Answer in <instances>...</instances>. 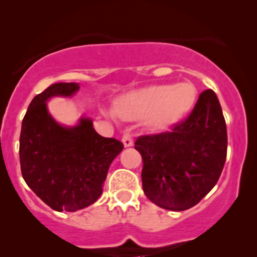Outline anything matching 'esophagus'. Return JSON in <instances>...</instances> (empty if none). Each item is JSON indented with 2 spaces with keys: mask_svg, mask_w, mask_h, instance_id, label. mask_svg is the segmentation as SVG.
Wrapping results in <instances>:
<instances>
[{
  "mask_svg": "<svg viewBox=\"0 0 257 257\" xmlns=\"http://www.w3.org/2000/svg\"><path fill=\"white\" fill-rule=\"evenodd\" d=\"M122 143H123V145L124 147H131V145L134 144V142H133V138H131V135L130 134H124L123 136H122Z\"/></svg>",
  "mask_w": 257,
  "mask_h": 257,
  "instance_id": "obj_1",
  "label": "esophagus"
}]
</instances>
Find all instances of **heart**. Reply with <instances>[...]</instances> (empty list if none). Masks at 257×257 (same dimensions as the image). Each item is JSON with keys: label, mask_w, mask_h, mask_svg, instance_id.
Wrapping results in <instances>:
<instances>
[{"label": "heart", "mask_w": 257, "mask_h": 257, "mask_svg": "<svg viewBox=\"0 0 257 257\" xmlns=\"http://www.w3.org/2000/svg\"><path fill=\"white\" fill-rule=\"evenodd\" d=\"M197 88L189 82L154 85L127 94L115 105L123 119H144L149 126L163 128L178 122L194 106Z\"/></svg>", "instance_id": "1"}]
</instances>
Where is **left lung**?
I'll use <instances>...</instances> for the list:
<instances>
[{"mask_svg":"<svg viewBox=\"0 0 257 257\" xmlns=\"http://www.w3.org/2000/svg\"><path fill=\"white\" fill-rule=\"evenodd\" d=\"M226 123L216 94L205 90L184 121L166 131L139 136L143 190L171 211L196 206L215 187L226 160Z\"/></svg>","mask_w":257,"mask_h":257,"instance_id":"8db88e82","label":"left lung"}]
</instances>
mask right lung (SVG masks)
Returning a JSON list of instances; mask_svg holds the SVG:
<instances>
[{
    "label": "right lung",
    "mask_w": 257,
    "mask_h": 257,
    "mask_svg": "<svg viewBox=\"0 0 257 257\" xmlns=\"http://www.w3.org/2000/svg\"><path fill=\"white\" fill-rule=\"evenodd\" d=\"M78 83H54L36 95L23 118L20 169L23 179L52 210L73 211L92 205L103 193L109 166L123 149L95 131L90 118L74 127L59 124L47 112L52 96H72Z\"/></svg>",
    "instance_id": "add662e5"
}]
</instances>
